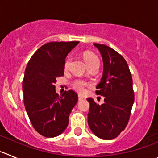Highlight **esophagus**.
<instances>
[{
    "instance_id": "1",
    "label": "esophagus",
    "mask_w": 158,
    "mask_h": 158,
    "mask_svg": "<svg viewBox=\"0 0 158 158\" xmlns=\"http://www.w3.org/2000/svg\"><path fill=\"white\" fill-rule=\"evenodd\" d=\"M84 99V97L83 96H81V95H78V100L79 101H82Z\"/></svg>"
}]
</instances>
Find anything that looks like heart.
<instances>
[{
  "mask_svg": "<svg viewBox=\"0 0 158 158\" xmlns=\"http://www.w3.org/2000/svg\"><path fill=\"white\" fill-rule=\"evenodd\" d=\"M83 57L88 66H90L91 65V64H99L98 58V56L95 54L92 53V52H85L83 53ZM70 63H71V56H68L66 58L65 62H64V69H65V70L69 69ZM88 85H89V84H88V82L85 81L84 80H81V79H76V80H74L71 83L72 88H73L75 91H77L78 93H81V94H83V93L85 92L86 88Z\"/></svg>",
  "mask_w": 158,
  "mask_h": 158,
  "instance_id": "1",
  "label": "heart"
}]
</instances>
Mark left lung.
I'll list each match as a JSON object with an SVG mask.
<instances>
[{"label": "left lung", "instance_id": "8db88e82", "mask_svg": "<svg viewBox=\"0 0 158 158\" xmlns=\"http://www.w3.org/2000/svg\"><path fill=\"white\" fill-rule=\"evenodd\" d=\"M102 56L104 69L96 93L104 96L99 105L88 98L90 103L88 123L99 138L112 139L125 130L134 102L133 79L128 64L118 52L104 44L94 43ZM99 98V97H98Z\"/></svg>", "mask_w": 158, "mask_h": 158}]
</instances>
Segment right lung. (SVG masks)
Here are the masks:
<instances>
[{"label": "right lung", "instance_id": "obj_1", "mask_svg": "<svg viewBox=\"0 0 158 158\" xmlns=\"http://www.w3.org/2000/svg\"><path fill=\"white\" fill-rule=\"evenodd\" d=\"M78 41L51 42L42 46L27 64L22 89L24 104L31 125L45 137L61 134L68 126L69 115L77 102L73 90L56 92V77L64 75L67 54Z\"/></svg>", "mask_w": 158, "mask_h": 158}]
</instances>
